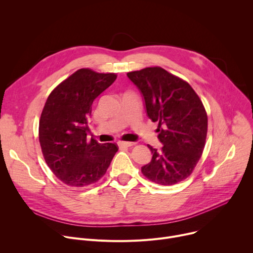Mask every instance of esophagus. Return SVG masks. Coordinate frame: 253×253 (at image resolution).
Segmentation results:
<instances>
[{"instance_id": "obj_1", "label": "esophagus", "mask_w": 253, "mask_h": 253, "mask_svg": "<svg viewBox=\"0 0 253 253\" xmlns=\"http://www.w3.org/2000/svg\"><path fill=\"white\" fill-rule=\"evenodd\" d=\"M118 145H119L120 147H130V146H132V145H133V143H132V142L119 141V142H118Z\"/></svg>"}]
</instances>
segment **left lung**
Here are the masks:
<instances>
[{
    "label": "left lung",
    "instance_id": "left-lung-1",
    "mask_svg": "<svg viewBox=\"0 0 253 253\" xmlns=\"http://www.w3.org/2000/svg\"><path fill=\"white\" fill-rule=\"evenodd\" d=\"M144 100L148 118L158 122V139L151 162L141 168L151 181L171 186L187 178L203 153L208 117L202 101L185 81L159 66L127 74Z\"/></svg>",
    "mask_w": 253,
    "mask_h": 253
}]
</instances>
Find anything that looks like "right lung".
Returning <instances> with one entry per match:
<instances>
[{
    "label": "right lung",
    "mask_w": 253,
    "mask_h": 253,
    "mask_svg": "<svg viewBox=\"0 0 253 253\" xmlns=\"http://www.w3.org/2000/svg\"><path fill=\"white\" fill-rule=\"evenodd\" d=\"M116 78L82 68L59 84L44 105L39 121L42 153L67 186L86 187L98 181L118 151L116 144L99 143L86 136L94 101Z\"/></svg>",
    "instance_id": "add662e5"
}]
</instances>
